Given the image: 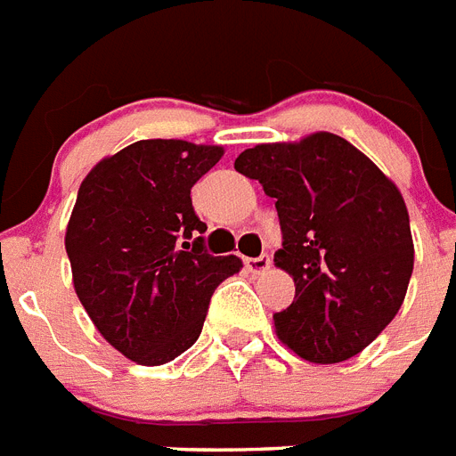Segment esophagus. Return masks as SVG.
Returning <instances> with one entry per match:
<instances>
[{"label": "esophagus", "instance_id": "34e87169", "mask_svg": "<svg viewBox=\"0 0 456 456\" xmlns=\"http://www.w3.org/2000/svg\"><path fill=\"white\" fill-rule=\"evenodd\" d=\"M269 265H272V257H269L266 253H262L260 257H246L248 272H253V273L265 272V269H269Z\"/></svg>", "mask_w": 456, "mask_h": 456}]
</instances>
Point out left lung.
<instances>
[{
    "mask_svg": "<svg viewBox=\"0 0 456 456\" xmlns=\"http://www.w3.org/2000/svg\"><path fill=\"white\" fill-rule=\"evenodd\" d=\"M234 168L276 199L283 243L273 262L295 281L292 305L273 314L281 342L314 362L361 354L394 321L412 276L401 191L332 133L257 144Z\"/></svg>",
    "mask_w": 456,
    "mask_h": 456,
    "instance_id": "left-lung-1",
    "label": "left lung"
}]
</instances>
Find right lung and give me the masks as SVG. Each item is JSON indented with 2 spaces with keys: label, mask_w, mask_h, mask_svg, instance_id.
Masks as SVG:
<instances>
[{
  "label": "right lung",
  "mask_w": 456,
  "mask_h": 456,
  "mask_svg": "<svg viewBox=\"0 0 456 456\" xmlns=\"http://www.w3.org/2000/svg\"><path fill=\"white\" fill-rule=\"evenodd\" d=\"M222 147L140 140L81 183L65 250L77 297L114 349L164 365L199 339L210 295L240 260L206 250L191 187Z\"/></svg>",
  "instance_id": "obj_1"
}]
</instances>
